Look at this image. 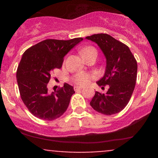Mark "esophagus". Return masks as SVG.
<instances>
[{
  "instance_id": "34e87169",
  "label": "esophagus",
  "mask_w": 158,
  "mask_h": 158,
  "mask_svg": "<svg viewBox=\"0 0 158 158\" xmlns=\"http://www.w3.org/2000/svg\"><path fill=\"white\" fill-rule=\"evenodd\" d=\"M74 89H75V91L82 90V87H81V86H74Z\"/></svg>"
}]
</instances>
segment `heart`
I'll use <instances>...</instances> for the list:
<instances>
[{
	"label": "heart",
	"mask_w": 158,
	"mask_h": 158,
	"mask_svg": "<svg viewBox=\"0 0 158 158\" xmlns=\"http://www.w3.org/2000/svg\"><path fill=\"white\" fill-rule=\"evenodd\" d=\"M93 52H96V49L92 47H84L83 49L81 50V55L82 56H85L89 55ZM97 53V52H96ZM94 76L90 73H85V72H80L75 75L73 77V82H74L76 85H85L89 83L90 79L93 78Z\"/></svg>",
	"instance_id": "heart-1"
}]
</instances>
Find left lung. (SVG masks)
<instances>
[{
  "label": "left lung",
  "instance_id": "1",
  "mask_svg": "<svg viewBox=\"0 0 158 158\" xmlns=\"http://www.w3.org/2000/svg\"><path fill=\"white\" fill-rule=\"evenodd\" d=\"M99 47L106 59L105 74L97 84L109 85L106 94L95 92L90 102L92 109L106 115L117 114L125 108L135 87L138 65L128 46L106 33L85 37Z\"/></svg>",
  "mask_w": 158,
  "mask_h": 158
}]
</instances>
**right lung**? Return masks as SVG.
Here are the masks:
<instances>
[{"instance_id":"right-lung-1","label":"right lung","mask_w":158,"mask_h":158,"mask_svg":"<svg viewBox=\"0 0 158 158\" xmlns=\"http://www.w3.org/2000/svg\"><path fill=\"white\" fill-rule=\"evenodd\" d=\"M45 40L27 49L17 70V80L22 101L32 114L52 121L63 115L75 93L72 85L50 92L47 89L52 72L60 69L65 56L82 40Z\"/></svg>"}]
</instances>
